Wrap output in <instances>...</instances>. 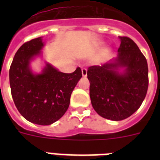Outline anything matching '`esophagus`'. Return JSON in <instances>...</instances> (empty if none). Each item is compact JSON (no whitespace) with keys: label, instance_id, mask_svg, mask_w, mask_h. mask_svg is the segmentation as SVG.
I'll return each instance as SVG.
<instances>
[{"label":"esophagus","instance_id":"34e87169","mask_svg":"<svg viewBox=\"0 0 160 160\" xmlns=\"http://www.w3.org/2000/svg\"><path fill=\"white\" fill-rule=\"evenodd\" d=\"M82 76L83 77H87V70L86 68H83L82 69Z\"/></svg>","mask_w":160,"mask_h":160}]
</instances>
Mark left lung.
<instances>
[{"mask_svg":"<svg viewBox=\"0 0 160 160\" xmlns=\"http://www.w3.org/2000/svg\"><path fill=\"white\" fill-rule=\"evenodd\" d=\"M115 59L102 66H90V97L93 108L102 118L125 119L140 107L148 88V67L135 42L119 37ZM120 68L124 71L120 72Z\"/></svg>","mask_w":160,"mask_h":160,"instance_id":"left-lung-1","label":"left lung"}]
</instances>
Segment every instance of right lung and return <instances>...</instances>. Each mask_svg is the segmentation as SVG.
Listing matches in <instances>:
<instances>
[{
    "label": "right lung",
    "mask_w": 160,
    "mask_h": 160,
    "mask_svg": "<svg viewBox=\"0 0 160 160\" xmlns=\"http://www.w3.org/2000/svg\"><path fill=\"white\" fill-rule=\"evenodd\" d=\"M44 46L42 38H38L18 49L9 69V83L20 114L30 122L46 126L64 115L82 75L79 67L73 73H65L49 63H46L42 73H33L30 62L42 54Z\"/></svg>",
    "instance_id": "right-lung-1"
}]
</instances>
